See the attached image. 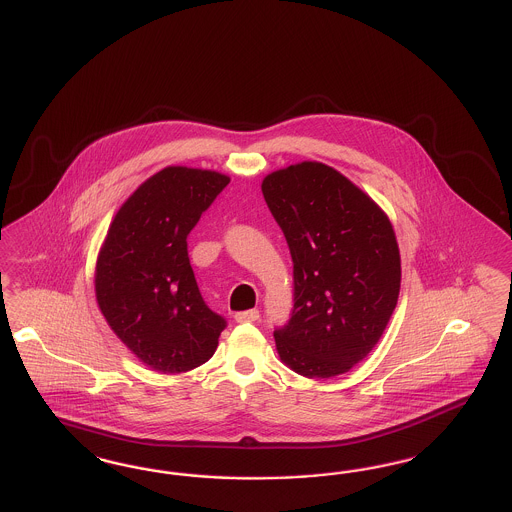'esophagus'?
I'll return each instance as SVG.
<instances>
[{"label": "esophagus", "mask_w": 512, "mask_h": 512, "mask_svg": "<svg viewBox=\"0 0 512 512\" xmlns=\"http://www.w3.org/2000/svg\"><path fill=\"white\" fill-rule=\"evenodd\" d=\"M234 318L238 323H246V321H257L261 318V314H259V310H246V312H238Z\"/></svg>", "instance_id": "34e87169"}]
</instances>
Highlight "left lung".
I'll list each match as a JSON object with an SVG mask.
<instances>
[{
	"instance_id": "8db88e82",
	"label": "left lung",
	"mask_w": 512,
	"mask_h": 512,
	"mask_svg": "<svg viewBox=\"0 0 512 512\" xmlns=\"http://www.w3.org/2000/svg\"><path fill=\"white\" fill-rule=\"evenodd\" d=\"M266 206L293 259L291 318L274 329L283 363L331 378L367 357L397 306L401 257L386 213L321 162L265 177Z\"/></svg>"
}]
</instances>
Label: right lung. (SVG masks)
I'll use <instances>...</instances> for the list:
<instances>
[{
	"mask_svg": "<svg viewBox=\"0 0 512 512\" xmlns=\"http://www.w3.org/2000/svg\"><path fill=\"white\" fill-rule=\"evenodd\" d=\"M210 170L168 166L117 212L96 265V299L115 335L153 371L212 357L227 319L204 302L187 236L227 185Z\"/></svg>",
	"mask_w": 512,
	"mask_h": 512,
	"instance_id": "1",
	"label": "right lung"
}]
</instances>
